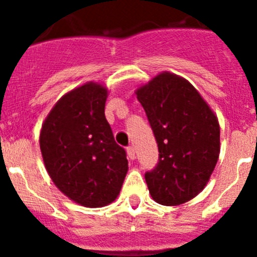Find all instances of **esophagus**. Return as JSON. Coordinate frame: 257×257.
Masks as SVG:
<instances>
[{"label":"esophagus","mask_w":257,"mask_h":257,"mask_svg":"<svg viewBox=\"0 0 257 257\" xmlns=\"http://www.w3.org/2000/svg\"><path fill=\"white\" fill-rule=\"evenodd\" d=\"M126 154H128L129 159H132V160L136 159V149H134L133 145H131V147L126 148Z\"/></svg>","instance_id":"34e87169"}]
</instances>
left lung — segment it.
Wrapping results in <instances>:
<instances>
[{"label":"left lung","mask_w":257,"mask_h":257,"mask_svg":"<svg viewBox=\"0 0 257 257\" xmlns=\"http://www.w3.org/2000/svg\"><path fill=\"white\" fill-rule=\"evenodd\" d=\"M136 94L159 149L145 181L157 203L175 206L195 198L210 180L220 154L216 114L189 80L162 72Z\"/></svg>","instance_id":"left-lung-1"}]
</instances>
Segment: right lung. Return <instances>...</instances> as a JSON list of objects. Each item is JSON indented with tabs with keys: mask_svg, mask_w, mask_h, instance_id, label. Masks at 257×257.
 Here are the masks:
<instances>
[{
	"mask_svg": "<svg viewBox=\"0 0 257 257\" xmlns=\"http://www.w3.org/2000/svg\"><path fill=\"white\" fill-rule=\"evenodd\" d=\"M108 88L87 82L54 104L40 133L46 170L54 185L85 208L109 205L128 172L125 150L104 115Z\"/></svg>",
	"mask_w": 257,
	"mask_h": 257,
	"instance_id": "obj_1",
	"label": "right lung"
}]
</instances>
